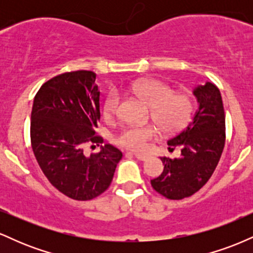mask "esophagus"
<instances>
[{
    "label": "esophagus",
    "mask_w": 253,
    "mask_h": 253,
    "mask_svg": "<svg viewBox=\"0 0 253 253\" xmlns=\"http://www.w3.org/2000/svg\"><path fill=\"white\" fill-rule=\"evenodd\" d=\"M134 156L136 159H139V161H143V162L149 159V156H146V155H139V153H134Z\"/></svg>",
    "instance_id": "obj_1"
}]
</instances>
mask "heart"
I'll use <instances>...</instances> for the list:
<instances>
[{
  "label": "heart",
  "instance_id": "b5f03b06",
  "mask_svg": "<svg viewBox=\"0 0 253 253\" xmlns=\"http://www.w3.org/2000/svg\"><path fill=\"white\" fill-rule=\"evenodd\" d=\"M130 91L150 107V115L157 126L164 132L181 129L189 121L193 113V101L187 94L173 92L172 86L161 80L146 78L130 85ZM121 96L112 91L104 102V115L112 119L119 113ZM157 130L152 126H129L117 136V143L126 149L143 151L147 141L155 138Z\"/></svg>",
  "mask_w": 253,
  "mask_h": 253
}]
</instances>
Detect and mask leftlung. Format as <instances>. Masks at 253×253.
Listing matches in <instances>:
<instances>
[{
    "label": "left lung",
    "mask_w": 253,
    "mask_h": 253,
    "mask_svg": "<svg viewBox=\"0 0 253 253\" xmlns=\"http://www.w3.org/2000/svg\"><path fill=\"white\" fill-rule=\"evenodd\" d=\"M193 92L199 108L187 127L168 141L170 151L181 147V157H161L163 172L151 179L153 189L169 200H182L201 189L213 175L225 146V110L220 90L206 82Z\"/></svg>",
    "instance_id": "8db88e82"
}]
</instances>
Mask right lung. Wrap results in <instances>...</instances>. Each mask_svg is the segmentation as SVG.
Returning <instances> with one entry per match:
<instances>
[{"instance_id":"1","label":"right lung","mask_w":253,"mask_h":253,"mask_svg":"<svg viewBox=\"0 0 253 253\" xmlns=\"http://www.w3.org/2000/svg\"><path fill=\"white\" fill-rule=\"evenodd\" d=\"M96 74L80 70L51 78L38 90L31 114V144L48 182L65 196L88 201L113 181L123 152L96 135L100 91ZM101 144L100 153L85 147Z\"/></svg>"}]
</instances>
